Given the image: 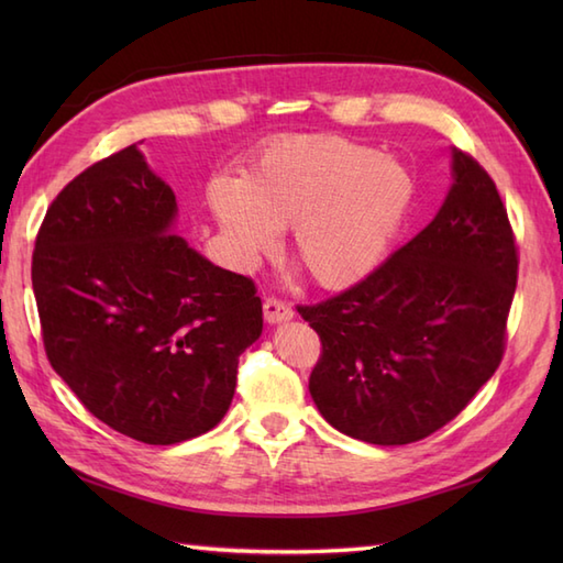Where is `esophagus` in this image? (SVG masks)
I'll return each mask as SVG.
<instances>
[{
	"label": "esophagus",
	"instance_id": "34e87169",
	"mask_svg": "<svg viewBox=\"0 0 563 563\" xmlns=\"http://www.w3.org/2000/svg\"><path fill=\"white\" fill-rule=\"evenodd\" d=\"M263 317H266L268 324H280V321L292 319L290 305H285L278 297H266L263 300Z\"/></svg>",
	"mask_w": 563,
	"mask_h": 563
}]
</instances>
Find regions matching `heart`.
I'll use <instances>...</instances> for the list:
<instances>
[{"label":"heart","mask_w":563,"mask_h":563,"mask_svg":"<svg viewBox=\"0 0 563 563\" xmlns=\"http://www.w3.org/2000/svg\"><path fill=\"white\" fill-rule=\"evenodd\" d=\"M208 208L244 266L275 251L292 227L290 254L327 290L367 278L397 242L416 200L399 159L345 137H288L242 176L210 178Z\"/></svg>","instance_id":"b5f03b06"}]
</instances>
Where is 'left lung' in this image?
Listing matches in <instances>:
<instances>
[{
	"mask_svg": "<svg viewBox=\"0 0 563 563\" xmlns=\"http://www.w3.org/2000/svg\"><path fill=\"white\" fill-rule=\"evenodd\" d=\"M435 220L353 288L300 305L321 355L309 394L327 421L373 445H409L450 423L506 351L518 246L484 166L452 150Z\"/></svg>",
	"mask_w": 563,
	"mask_h": 563,
	"instance_id": "obj_1",
	"label": "left lung"
}]
</instances>
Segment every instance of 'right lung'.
<instances>
[{
  "label": "right lung",
  "mask_w": 563,
  "mask_h": 563,
  "mask_svg": "<svg viewBox=\"0 0 563 563\" xmlns=\"http://www.w3.org/2000/svg\"><path fill=\"white\" fill-rule=\"evenodd\" d=\"M174 218V190L130 145L59 190L31 263L53 369L84 409L147 445L222 421L263 329L254 280L202 258Z\"/></svg>",
  "instance_id": "1"
}]
</instances>
